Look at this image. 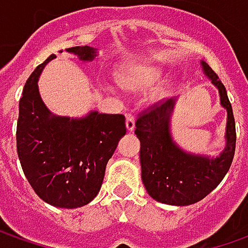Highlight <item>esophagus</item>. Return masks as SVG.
I'll return each mask as SVG.
<instances>
[{
    "label": "esophagus",
    "mask_w": 248,
    "mask_h": 248,
    "mask_svg": "<svg viewBox=\"0 0 248 248\" xmlns=\"http://www.w3.org/2000/svg\"><path fill=\"white\" fill-rule=\"evenodd\" d=\"M125 125H127L128 131H134V128H135V117L132 114H127V117H125Z\"/></svg>",
    "instance_id": "34e87169"
}]
</instances>
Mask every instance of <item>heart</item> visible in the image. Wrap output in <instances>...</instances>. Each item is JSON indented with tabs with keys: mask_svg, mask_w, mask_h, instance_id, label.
<instances>
[{
	"mask_svg": "<svg viewBox=\"0 0 248 248\" xmlns=\"http://www.w3.org/2000/svg\"><path fill=\"white\" fill-rule=\"evenodd\" d=\"M158 73L152 67L142 69H121L117 73L120 84L131 91H138L149 87L157 80Z\"/></svg>",
	"mask_w": 248,
	"mask_h": 248,
	"instance_id": "obj_1",
	"label": "heart"
}]
</instances>
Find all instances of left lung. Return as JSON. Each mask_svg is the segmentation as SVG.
<instances>
[{
  "label": "left lung",
  "mask_w": 248,
  "mask_h": 248,
  "mask_svg": "<svg viewBox=\"0 0 248 248\" xmlns=\"http://www.w3.org/2000/svg\"><path fill=\"white\" fill-rule=\"evenodd\" d=\"M205 76L218 88L221 105L228 111L226 146L218 157L187 153L174 142L170 120L175 99L157 102L139 113L135 134L140 140L142 181L155 200L170 205L200 202L221 184L233 161L236 125L232 105L217 73L202 61Z\"/></svg>",
  "instance_id": "8db88e82"
}]
</instances>
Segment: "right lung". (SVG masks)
Returning <instances> with one entry per match:
<instances>
[{
  "mask_svg": "<svg viewBox=\"0 0 248 248\" xmlns=\"http://www.w3.org/2000/svg\"><path fill=\"white\" fill-rule=\"evenodd\" d=\"M66 51L84 62L96 56V49L88 45ZM55 58L52 53L38 64L24 84L16 149L24 175L40 199L53 207L77 208L99 193L106 164L127 132L125 117L98 111L82 119L53 116L44 105L37 81Z\"/></svg>",
  "mask_w": 248,
  "mask_h": 248,
  "instance_id": "1",
  "label": "right lung"
}]
</instances>
